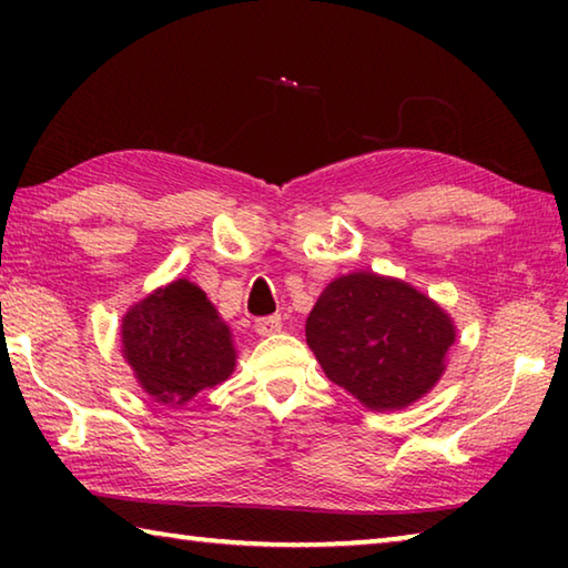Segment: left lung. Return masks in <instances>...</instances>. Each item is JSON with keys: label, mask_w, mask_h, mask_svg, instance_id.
I'll return each mask as SVG.
<instances>
[{"label": "left lung", "mask_w": 568, "mask_h": 568, "mask_svg": "<svg viewBox=\"0 0 568 568\" xmlns=\"http://www.w3.org/2000/svg\"><path fill=\"white\" fill-rule=\"evenodd\" d=\"M122 355L162 403H187L235 371L233 335L195 283L180 281L134 303L122 318Z\"/></svg>", "instance_id": "8db88e82"}]
</instances>
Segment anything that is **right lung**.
Segmentation results:
<instances>
[{
    "label": "right lung",
    "instance_id": "right-lung-1",
    "mask_svg": "<svg viewBox=\"0 0 568 568\" xmlns=\"http://www.w3.org/2000/svg\"><path fill=\"white\" fill-rule=\"evenodd\" d=\"M305 341L335 386L373 410H393L436 386L456 328L416 287L351 273L325 287Z\"/></svg>",
    "mask_w": 568,
    "mask_h": 568
}]
</instances>
